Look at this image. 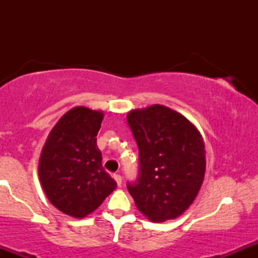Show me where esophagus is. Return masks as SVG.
Segmentation results:
<instances>
[{
	"instance_id": "1",
	"label": "esophagus",
	"mask_w": 258,
	"mask_h": 258,
	"mask_svg": "<svg viewBox=\"0 0 258 258\" xmlns=\"http://www.w3.org/2000/svg\"><path fill=\"white\" fill-rule=\"evenodd\" d=\"M113 178L116 179L117 184H118V187L122 186V176L118 175V173H116V175H113Z\"/></svg>"
}]
</instances>
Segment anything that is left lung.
I'll list each match as a JSON object with an SVG mask.
<instances>
[{
    "mask_svg": "<svg viewBox=\"0 0 258 258\" xmlns=\"http://www.w3.org/2000/svg\"><path fill=\"white\" fill-rule=\"evenodd\" d=\"M127 122L139 145L140 173L127 184L151 222L175 220L199 195L206 172L202 135L188 118L163 105L132 110Z\"/></svg>",
    "mask_w": 258,
    "mask_h": 258,
    "instance_id": "1",
    "label": "left lung"
}]
</instances>
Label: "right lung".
Here are the masks:
<instances>
[{
    "instance_id": "obj_1",
    "label": "right lung",
    "mask_w": 258,
    "mask_h": 258,
    "mask_svg": "<svg viewBox=\"0 0 258 258\" xmlns=\"http://www.w3.org/2000/svg\"><path fill=\"white\" fill-rule=\"evenodd\" d=\"M103 116L85 106L71 108L49 131L41 151V186L48 201L71 217L92 213L117 186L102 167L97 147Z\"/></svg>"
}]
</instances>
